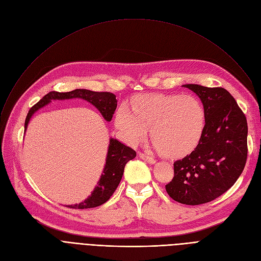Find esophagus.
<instances>
[{"label":"esophagus","instance_id":"34e87169","mask_svg":"<svg viewBox=\"0 0 261 261\" xmlns=\"http://www.w3.org/2000/svg\"><path fill=\"white\" fill-rule=\"evenodd\" d=\"M140 158L146 162H148L149 164H154L155 163V160L152 158V156H149L145 153H140Z\"/></svg>","mask_w":261,"mask_h":261}]
</instances>
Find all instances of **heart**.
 Returning a JSON list of instances; mask_svg holds the SVG:
<instances>
[{"mask_svg": "<svg viewBox=\"0 0 261 261\" xmlns=\"http://www.w3.org/2000/svg\"><path fill=\"white\" fill-rule=\"evenodd\" d=\"M117 109L115 125L129 144L141 143L149 128L153 146L169 158L184 156L199 145L205 111L194 96L146 94Z\"/></svg>", "mask_w": 261, "mask_h": 261, "instance_id": "1", "label": "heart"}]
</instances>
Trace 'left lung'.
I'll list each match as a JSON object with an SVG mask.
<instances>
[{
    "label": "left lung",
    "mask_w": 261,
    "mask_h": 261,
    "mask_svg": "<svg viewBox=\"0 0 261 261\" xmlns=\"http://www.w3.org/2000/svg\"><path fill=\"white\" fill-rule=\"evenodd\" d=\"M183 87L201 99L205 127L194 151L174 162V176L165 187L174 201L199 205L223 195L242 173L248 158V122L225 89Z\"/></svg>",
    "instance_id": "left-lung-1"
}]
</instances>
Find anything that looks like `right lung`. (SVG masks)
<instances>
[{"instance_id":"obj_1","label":"right lung","mask_w":261,"mask_h":261,"mask_svg":"<svg viewBox=\"0 0 261 261\" xmlns=\"http://www.w3.org/2000/svg\"><path fill=\"white\" fill-rule=\"evenodd\" d=\"M73 98L84 99L93 105L101 113L102 117L107 121H111L117 107L116 96L109 92H94L86 89H76L65 93L53 91L46 94L42 99H40L39 102H37L30 110L25 119L24 130L26 131L32 116L38 110L42 109L51 100H65ZM135 156L136 152L132 148L123 145L116 139H110L106 164L97 185L95 186L92 194L85 201H82L79 204L66 205V206L76 210H84L99 206V205L106 203L117 188L122 177L126 164Z\"/></svg>"}]
</instances>
